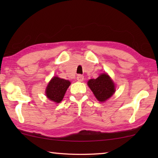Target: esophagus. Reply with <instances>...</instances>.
<instances>
[{"label": "esophagus", "mask_w": 158, "mask_h": 158, "mask_svg": "<svg viewBox=\"0 0 158 158\" xmlns=\"http://www.w3.org/2000/svg\"><path fill=\"white\" fill-rule=\"evenodd\" d=\"M77 79L79 81H83L84 79V77L83 75H81V74H79V75H77Z\"/></svg>", "instance_id": "obj_1"}]
</instances>
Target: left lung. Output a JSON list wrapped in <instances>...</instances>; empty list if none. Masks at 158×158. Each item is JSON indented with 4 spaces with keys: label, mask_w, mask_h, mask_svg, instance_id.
Returning a JSON list of instances; mask_svg holds the SVG:
<instances>
[{
    "label": "left lung",
    "mask_w": 158,
    "mask_h": 158,
    "mask_svg": "<svg viewBox=\"0 0 158 158\" xmlns=\"http://www.w3.org/2000/svg\"><path fill=\"white\" fill-rule=\"evenodd\" d=\"M88 85L95 98L100 102H105L110 98L116 91L115 84L107 74H101L97 79H90Z\"/></svg>",
    "instance_id": "1"
}]
</instances>
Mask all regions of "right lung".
I'll use <instances>...</instances> for the list:
<instances>
[{
    "label": "right lung",
    "instance_id": "add662e5",
    "mask_svg": "<svg viewBox=\"0 0 158 158\" xmlns=\"http://www.w3.org/2000/svg\"><path fill=\"white\" fill-rule=\"evenodd\" d=\"M70 84L68 80L53 77L48 84L45 91L47 98L56 103L60 102Z\"/></svg>",
    "mask_w": 158,
    "mask_h": 158
}]
</instances>
